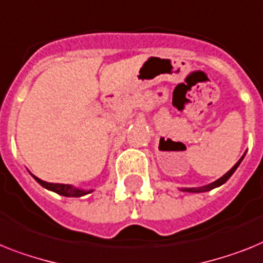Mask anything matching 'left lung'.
Listing matches in <instances>:
<instances>
[{
    "instance_id": "left-lung-1",
    "label": "left lung",
    "mask_w": 263,
    "mask_h": 263,
    "mask_svg": "<svg viewBox=\"0 0 263 263\" xmlns=\"http://www.w3.org/2000/svg\"><path fill=\"white\" fill-rule=\"evenodd\" d=\"M243 158H245V155L242 156V158H240L239 160L235 163V164H234V167L230 170V171H227V173L224 174L222 178H219V179L215 180V182L210 183V184H207V186H203V187H190V189H182V191H186V193H206V191H210V190L217 189V187L222 186V184H223V183H226L227 180H229V178H230V176L235 173V170L238 168V165H239L240 162L243 160Z\"/></svg>"
}]
</instances>
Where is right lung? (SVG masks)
Returning a JSON list of instances; mask_svg holds the SVG:
<instances>
[{
	"label": "right lung",
	"mask_w": 263,
	"mask_h": 263,
	"mask_svg": "<svg viewBox=\"0 0 263 263\" xmlns=\"http://www.w3.org/2000/svg\"><path fill=\"white\" fill-rule=\"evenodd\" d=\"M36 182H39L43 187H45L46 190H50L53 193L59 194V195L63 196H72V198H80V196L87 195V194L92 193L93 190H83V189H77V187L70 186V184H61V183H48L45 180L39 179L37 176L32 175Z\"/></svg>",
	"instance_id": "add662e5"
}]
</instances>
